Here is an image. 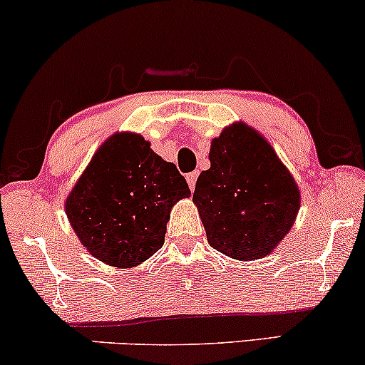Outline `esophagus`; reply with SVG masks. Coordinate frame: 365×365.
<instances>
[{
  "instance_id": "1",
  "label": "esophagus",
  "mask_w": 365,
  "mask_h": 365,
  "mask_svg": "<svg viewBox=\"0 0 365 365\" xmlns=\"http://www.w3.org/2000/svg\"><path fill=\"white\" fill-rule=\"evenodd\" d=\"M196 179H197V170H192V173L186 174V181H187V184H190V190H191V191H195Z\"/></svg>"
}]
</instances>
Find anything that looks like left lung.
Masks as SVG:
<instances>
[{
  "label": "left lung",
  "instance_id": "8db88e82",
  "mask_svg": "<svg viewBox=\"0 0 365 365\" xmlns=\"http://www.w3.org/2000/svg\"><path fill=\"white\" fill-rule=\"evenodd\" d=\"M210 162L192 195L210 245L238 260L271 254L299 210L291 173L267 140L244 123L211 142Z\"/></svg>",
  "mask_w": 365,
  "mask_h": 365
}]
</instances>
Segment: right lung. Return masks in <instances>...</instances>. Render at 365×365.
I'll return each instance as SVG.
<instances>
[{"label": "right lung", "instance_id": "obj_1", "mask_svg": "<svg viewBox=\"0 0 365 365\" xmlns=\"http://www.w3.org/2000/svg\"><path fill=\"white\" fill-rule=\"evenodd\" d=\"M191 195L184 175L135 133L100 147L66 201L81 244L115 267H133L164 244L170 208Z\"/></svg>", "mask_w": 365, "mask_h": 365}]
</instances>
